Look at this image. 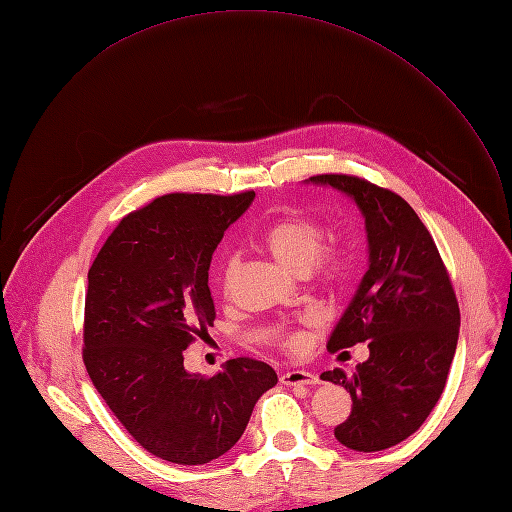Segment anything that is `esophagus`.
<instances>
[{
  "label": "esophagus",
  "instance_id": "34e87169",
  "mask_svg": "<svg viewBox=\"0 0 512 512\" xmlns=\"http://www.w3.org/2000/svg\"><path fill=\"white\" fill-rule=\"evenodd\" d=\"M280 382L286 386H313L319 382V378L307 369H290V371L282 373Z\"/></svg>",
  "mask_w": 512,
  "mask_h": 512
}]
</instances>
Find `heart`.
I'll use <instances>...</instances> for the list:
<instances>
[{
	"mask_svg": "<svg viewBox=\"0 0 512 512\" xmlns=\"http://www.w3.org/2000/svg\"><path fill=\"white\" fill-rule=\"evenodd\" d=\"M326 240V228L307 215H286L274 222L261 236L263 247L286 267L288 272L311 270L326 284L342 282L353 270L355 251L351 245H332L321 249ZM236 274V259H228L222 267V288L228 290ZM297 338H290V344Z\"/></svg>",
	"mask_w": 512,
	"mask_h": 512,
	"instance_id": "obj_1",
	"label": "heart"
}]
</instances>
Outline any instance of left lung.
Listing matches in <instances>:
<instances>
[{
    "instance_id": "8db88e82",
    "label": "left lung",
    "mask_w": 512,
    "mask_h": 512,
    "mask_svg": "<svg viewBox=\"0 0 512 512\" xmlns=\"http://www.w3.org/2000/svg\"><path fill=\"white\" fill-rule=\"evenodd\" d=\"M351 197L365 218L369 267L336 324L328 351L367 342L369 359L321 380L351 392L336 440L378 452L407 440L440 400L459 342L461 311L444 261L413 207L388 188L346 174L311 176Z\"/></svg>"
}]
</instances>
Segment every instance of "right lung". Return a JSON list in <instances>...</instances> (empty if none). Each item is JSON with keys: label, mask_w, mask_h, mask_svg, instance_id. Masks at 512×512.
Here are the masks:
<instances>
[{"label": "right lung", "mask_w": 512, "mask_h": 512, "mask_svg": "<svg viewBox=\"0 0 512 512\" xmlns=\"http://www.w3.org/2000/svg\"><path fill=\"white\" fill-rule=\"evenodd\" d=\"M255 193H172L128 213L89 270L83 361L105 405L147 452L205 465L245 434L255 402L278 384L249 357L205 378L184 351L213 326L209 263Z\"/></svg>", "instance_id": "1"}]
</instances>
